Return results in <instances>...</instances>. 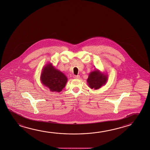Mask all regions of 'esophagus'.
Returning a JSON list of instances; mask_svg holds the SVG:
<instances>
[{
  "label": "esophagus",
  "mask_w": 150,
  "mask_h": 150,
  "mask_svg": "<svg viewBox=\"0 0 150 150\" xmlns=\"http://www.w3.org/2000/svg\"><path fill=\"white\" fill-rule=\"evenodd\" d=\"M73 77H74V79H79L80 78V76L79 75H74Z\"/></svg>",
  "instance_id": "34e87169"
}]
</instances>
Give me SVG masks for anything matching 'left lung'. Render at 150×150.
Here are the masks:
<instances>
[{"label":"left lung","mask_w":150,"mask_h":150,"mask_svg":"<svg viewBox=\"0 0 150 150\" xmlns=\"http://www.w3.org/2000/svg\"><path fill=\"white\" fill-rule=\"evenodd\" d=\"M107 79V75L102 73L98 70H96L91 72L87 81L90 88L98 89L105 85Z\"/></svg>","instance_id":"obj_1"}]
</instances>
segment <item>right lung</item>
Returning a JSON list of instances; mask_svg holds the SVG:
<instances>
[{"label":"right lung","mask_w":150,"mask_h":150,"mask_svg":"<svg viewBox=\"0 0 150 150\" xmlns=\"http://www.w3.org/2000/svg\"><path fill=\"white\" fill-rule=\"evenodd\" d=\"M40 79L43 85L53 92L61 91L67 81V78L64 73L55 69L50 63L42 69Z\"/></svg>","instance_id":"add662e5"}]
</instances>
